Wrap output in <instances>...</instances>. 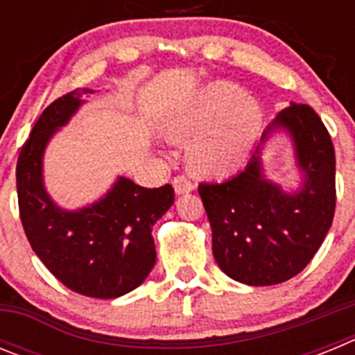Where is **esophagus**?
Segmentation results:
<instances>
[{
    "label": "esophagus",
    "instance_id": "obj_1",
    "mask_svg": "<svg viewBox=\"0 0 355 355\" xmlns=\"http://www.w3.org/2000/svg\"><path fill=\"white\" fill-rule=\"evenodd\" d=\"M172 184H174V190L178 196H183V193H188L193 190V183L188 180V178H184V175H178V178H174Z\"/></svg>",
    "mask_w": 355,
    "mask_h": 355
}]
</instances>
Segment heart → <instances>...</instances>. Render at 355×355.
Instances as JSON below:
<instances>
[{"instance_id": "b5f03b06", "label": "heart", "mask_w": 355, "mask_h": 355, "mask_svg": "<svg viewBox=\"0 0 355 355\" xmlns=\"http://www.w3.org/2000/svg\"><path fill=\"white\" fill-rule=\"evenodd\" d=\"M178 139L196 140L190 153L199 174L222 178L240 171L263 130V110L231 81H213L188 99L171 126Z\"/></svg>"}]
</instances>
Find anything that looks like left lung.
Returning <instances> with one entry per match:
<instances>
[{
	"label": "left lung",
	"mask_w": 355,
	"mask_h": 355,
	"mask_svg": "<svg viewBox=\"0 0 355 355\" xmlns=\"http://www.w3.org/2000/svg\"><path fill=\"white\" fill-rule=\"evenodd\" d=\"M284 132L294 149L300 184L268 180L264 144ZM336 156L315 110L291 103L265 130L245 171L222 183L199 184L220 270L249 286H272L302 272L331 229L336 208Z\"/></svg>",
	"instance_id": "obj_1"
}]
</instances>
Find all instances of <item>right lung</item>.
Wrapping results in <instances>:
<instances>
[{"mask_svg": "<svg viewBox=\"0 0 355 355\" xmlns=\"http://www.w3.org/2000/svg\"><path fill=\"white\" fill-rule=\"evenodd\" d=\"M96 90L78 89L44 110L17 159L19 213L31 249L69 290L117 299L147 279L156 263L153 225L174 205V188H144L119 175L101 199L78 209L56 205L44 184L51 139Z\"/></svg>", "mask_w": 355, "mask_h": 355, "instance_id": "obj_1", "label": "right lung"}]
</instances>
